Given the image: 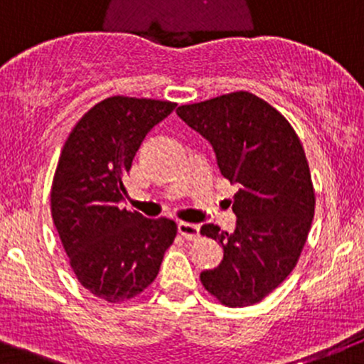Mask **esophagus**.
I'll use <instances>...</instances> for the list:
<instances>
[{
  "label": "esophagus",
  "instance_id": "esophagus-1",
  "mask_svg": "<svg viewBox=\"0 0 364 364\" xmlns=\"http://www.w3.org/2000/svg\"><path fill=\"white\" fill-rule=\"evenodd\" d=\"M177 228H178V233H181L186 240H196L200 237V226H198V224L178 223Z\"/></svg>",
  "mask_w": 364,
  "mask_h": 364
}]
</instances>
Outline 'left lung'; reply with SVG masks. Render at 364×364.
I'll return each mask as SVG.
<instances>
[{
  "mask_svg": "<svg viewBox=\"0 0 364 364\" xmlns=\"http://www.w3.org/2000/svg\"><path fill=\"white\" fill-rule=\"evenodd\" d=\"M177 115L208 140L223 177L238 183L235 231L201 226L224 249L201 284L223 305H254L293 272L312 226L316 194L301 141L280 112L245 91L182 105Z\"/></svg>",
  "mask_w": 364,
  "mask_h": 364,
  "instance_id": "left-lung-1",
  "label": "left lung"
}]
</instances>
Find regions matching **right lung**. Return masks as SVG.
Segmentation results:
<instances>
[{"label": "right lung", "instance_id": "1", "mask_svg": "<svg viewBox=\"0 0 364 364\" xmlns=\"http://www.w3.org/2000/svg\"><path fill=\"white\" fill-rule=\"evenodd\" d=\"M175 107L112 96L84 114L63 147L50 191L52 219L78 282L105 301H124L151 286L177 235L171 219H147L121 207L145 134Z\"/></svg>", "mask_w": 364, "mask_h": 364}]
</instances>
